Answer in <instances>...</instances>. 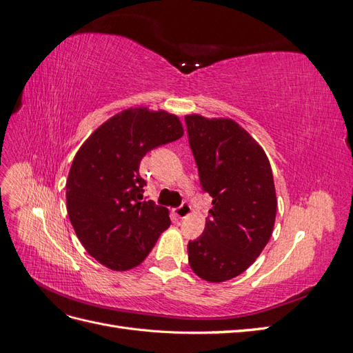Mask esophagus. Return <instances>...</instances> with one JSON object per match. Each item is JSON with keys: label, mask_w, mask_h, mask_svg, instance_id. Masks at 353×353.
<instances>
[{"label": "esophagus", "mask_w": 353, "mask_h": 353, "mask_svg": "<svg viewBox=\"0 0 353 353\" xmlns=\"http://www.w3.org/2000/svg\"><path fill=\"white\" fill-rule=\"evenodd\" d=\"M191 213V206L188 205V203H183L176 210H175V215L179 218V219H184L187 218Z\"/></svg>", "instance_id": "obj_1"}]
</instances>
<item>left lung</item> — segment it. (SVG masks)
<instances>
[{"label":"left lung","mask_w":353,"mask_h":353,"mask_svg":"<svg viewBox=\"0 0 353 353\" xmlns=\"http://www.w3.org/2000/svg\"><path fill=\"white\" fill-rule=\"evenodd\" d=\"M200 183L212 197L203 236L188 243L201 280L222 283L244 272L270 241L276 196L268 156L230 117L185 116Z\"/></svg>","instance_id":"obj_1"}]
</instances>
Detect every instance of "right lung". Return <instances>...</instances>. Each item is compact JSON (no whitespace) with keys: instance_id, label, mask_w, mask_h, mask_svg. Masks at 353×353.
Returning a JSON list of instances; mask_svg holds the SVG:
<instances>
[{"instance_id":"add662e5","label":"right lung","mask_w":353,"mask_h":353,"mask_svg":"<svg viewBox=\"0 0 353 353\" xmlns=\"http://www.w3.org/2000/svg\"><path fill=\"white\" fill-rule=\"evenodd\" d=\"M184 135L166 110L130 108L101 123L74 156L66 181L68 215L92 258L112 271L140 265L169 225V210L141 201V159Z\"/></svg>"}]
</instances>
